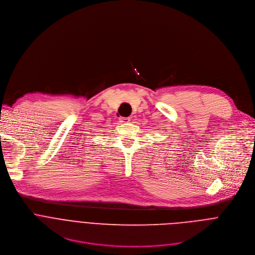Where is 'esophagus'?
I'll use <instances>...</instances> for the list:
<instances>
[{"label": "esophagus", "mask_w": 255, "mask_h": 255, "mask_svg": "<svg viewBox=\"0 0 255 255\" xmlns=\"http://www.w3.org/2000/svg\"><path fill=\"white\" fill-rule=\"evenodd\" d=\"M119 120H120L121 124H128L131 121V119L129 117H120Z\"/></svg>", "instance_id": "esophagus-1"}]
</instances>
